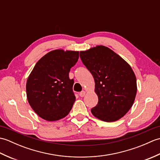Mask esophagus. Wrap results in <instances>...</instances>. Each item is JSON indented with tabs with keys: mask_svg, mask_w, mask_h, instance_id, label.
<instances>
[{
	"mask_svg": "<svg viewBox=\"0 0 160 160\" xmlns=\"http://www.w3.org/2000/svg\"><path fill=\"white\" fill-rule=\"evenodd\" d=\"M85 94H86L85 91H81V92L80 93V97H84V96H85Z\"/></svg>",
	"mask_w": 160,
	"mask_h": 160,
	"instance_id": "34e87169",
	"label": "esophagus"
}]
</instances>
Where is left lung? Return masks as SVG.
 Here are the masks:
<instances>
[{
    "instance_id": "obj_1",
    "label": "left lung",
    "mask_w": 160,
    "mask_h": 160,
    "mask_svg": "<svg viewBox=\"0 0 160 160\" xmlns=\"http://www.w3.org/2000/svg\"><path fill=\"white\" fill-rule=\"evenodd\" d=\"M80 56L93 76L98 97L91 113L104 122L120 120L131 108L136 96V77L132 68L113 50L102 45L81 51Z\"/></svg>"
}]
</instances>
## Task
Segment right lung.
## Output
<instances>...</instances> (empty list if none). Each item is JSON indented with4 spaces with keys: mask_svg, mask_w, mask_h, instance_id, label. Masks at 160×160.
I'll return each mask as SVG.
<instances>
[{
    "mask_svg": "<svg viewBox=\"0 0 160 160\" xmlns=\"http://www.w3.org/2000/svg\"><path fill=\"white\" fill-rule=\"evenodd\" d=\"M78 58L79 52L53 50L37 62L29 74L27 98L32 109L44 120H60L72 108L76 96L69 73Z\"/></svg>",
    "mask_w": 160,
    "mask_h": 160,
    "instance_id": "obj_1",
    "label": "right lung"
}]
</instances>
